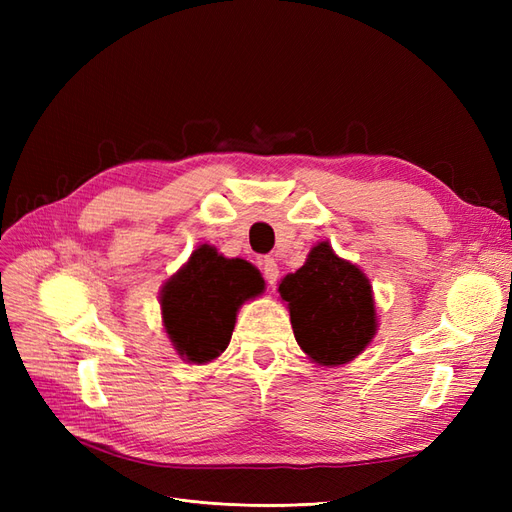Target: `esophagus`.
I'll return each instance as SVG.
<instances>
[{"label":"esophagus","instance_id":"esophagus-1","mask_svg":"<svg viewBox=\"0 0 512 512\" xmlns=\"http://www.w3.org/2000/svg\"><path fill=\"white\" fill-rule=\"evenodd\" d=\"M258 265H260L262 273H265V280H267V284L275 286L277 277H280V267H277V262H275L273 258H260V260H258Z\"/></svg>","mask_w":512,"mask_h":512}]
</instances>
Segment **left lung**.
I'll list each match as a JSON object with an SVG mask.
<instances>
[{
  "instance_id": "obj_1",
  "label": "left lung",
  "mask_w": 512,
  "mask_h": 512,
  "mask_svg": "<svg viewBox=\"0 0 512 512\" xmlns=\"http://www.w3.org/2000/svg\"><path fill=\"white\" fill-rule=\"evenodd\" d=\"M282 303L301 350L320 367L354 361L378 333L376 299L369 277L318 241L305 265L280 282Z\"/></svg>"
}]
</instances>
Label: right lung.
Listing matches in <instances>:
<instances>
[{
	"label": "right lung",
	"instance_id": "1",
	"mask_svg": "<svg viewBox=\"0 0 512 512\" xmlns=\"http://www.w3.org/2000/svg\"><path fill=\"white\" fill-rule=\"evenodd\" d=\"M265 290L258 269L203 243L160 290L164 331L179 359L205 365L228 348L239 307Z\"/></svg>",
	"mask_w": 512,
	"mask_h": 512
}]
</instances>
